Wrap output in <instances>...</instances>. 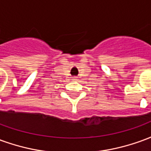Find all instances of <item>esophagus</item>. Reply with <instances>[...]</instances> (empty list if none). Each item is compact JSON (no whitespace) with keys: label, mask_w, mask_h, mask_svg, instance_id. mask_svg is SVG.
I'll return each instance as SVG.
<instances>
[{"label":"esophagus","mask_w":151,"mask_h":151,"mask_svg":"<svg viewBox=\"0 0 151 151\" xmlns=\"http://www.w3.org/2000/svg\"><path fill=\"white\" fill-rule=\"evenodd\" d=\"M73 81H77V79H76L77 78H76V77H73Z\"/></svg>","instance_id":"esophagus-1"}]
</instances>
